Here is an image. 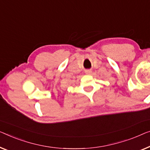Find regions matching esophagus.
Segmentation results:
<instances>
[{"label":"esophagus","mask_w":150,"mask_h":150,"mask_svg":"<svg viewBox=\"0 0 150 150\" xmlns=\"http://www.w3.org/2000/svg\"><path fill=\"white\" fill-rule=\"evenodd\" d=\"M91 73V71H90V70H87V71H86V74H89V73Z\"/></svg>","instance_id":"1"}]
</instances>
